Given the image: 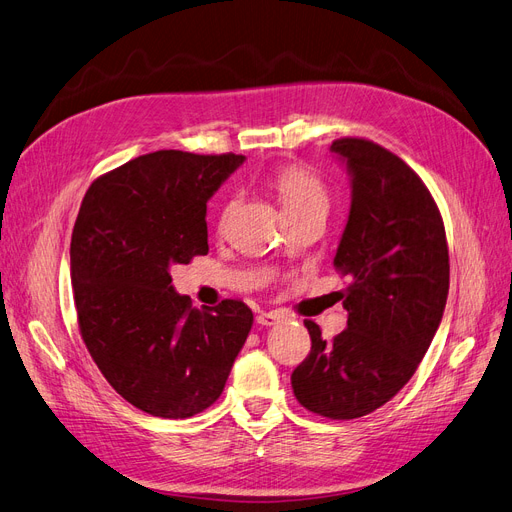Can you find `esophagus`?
Here are the masks:
<instances>
[{
  "instance_id": "obj_1",
  "label": "esophagus",
  "mask_w": 512,
  "mask_h": 512,
  "mask_svg": "<svg viewBox=\"0 0 512 512\" xmlns=\"http://www.w3.org/2000/svg\"><path fill=\"white\" fill-rule=\"evenodd\" d=\"M280 314L278 311H263V314H259L257 316V324H261V326H274V324H278L280 322Z\"/></svg>"
}]
</instances>
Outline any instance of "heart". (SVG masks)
<instances>
[{"mask_svg": "<svg viewBox=\"0 0 512 512\" xmlns=\"http://www.w3.org/2000/svg\"><path fill=\"white\" fill-rule=\"evenodd\" d=\"M270 184L278 194V201L288 217H295L307 211H326L328 192L320 182V177L311 173L303 165H284L276 169L270 177ZM236 201H228L221 211L219 224L224 226L232 215Z\"/></svg>", "mask_w": 512, "mask_h": 512, "instance_id": "b5f03b06", "label": "heart"}]
</instances>
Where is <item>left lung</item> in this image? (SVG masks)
<instances>
[{
    "label": "left lung",
    "mask_w": 512,
    "mask_h": 512,
    "mask_svg": "<svg viewBox=\"0 0 512 512\" xmlns=\"http://www.w3.org/2000/svg\"><path fill=\"white\" fill-rule=\"evenodd\" d=\"M330 150L351 175L347 226L332 265L347 328L332 341L305 320L311 351L293 370L297 402L332 418H360L387 404L416 372L435 337L450 288L446 228L429 188L387 148L362 138Z\"/></svg>",
    "instance_id": "8db88e82"
}]
</instances>
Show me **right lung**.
<instances>
[{
	"mask_svg": "<svg viewBox=\"0 0 512 512\" xmlns=\"http://www.w3.org/2000/svg\"><path fill=\"white\" fill-rule=\"evenodd\" d=\"M242 154L159 150L100 175L71 238L81 339L123 399L146 414L188 418L221 395L253 311L238 299L196 309L171 265L207 255V201Z\"/></svg>",
	"mask_w": 512,
	"mask_h": 512,
	"instance_id": "obj_1",
	"label": "right lung"
}]
</instances>
